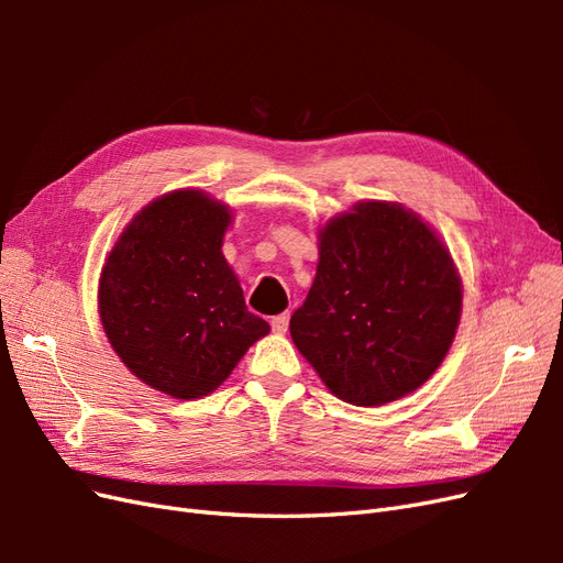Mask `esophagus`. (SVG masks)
<instances>
[{
  "label": "esophagus",
  "mask_w": 563,
  "mask_h": 563,
  "mask_svg": "<svg viewBox=\"0 0 563 563\" xmlns=\"http://www.w3.org/2000/svg\"><path fill=\"white\" fill-rule=\"evenodd\" d=\"M272 331L275 333H286V329H288V312H282V314H277V317H272Z\"/></svg>",
  "instance_id": "34e87169"
}]
</instances>
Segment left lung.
I'll return each instance as SVG.
<instances>
[{"mask_svg": "<svg viewBox=\"0 0 563 563\" xmlns=\"http://www.w3.org/2000/svg\"><path fill=\"white\" fill-rule=\"evenodd\" d=\"M463 288L451 253L399 203L362 201L319 236L291 338L338 399L380 406L418 389L455 338Z\"/></svg>", "mask_w": 563, "mask_h": 563, "instance_id": "obj_1", "label": "left lung"}]
</instances>
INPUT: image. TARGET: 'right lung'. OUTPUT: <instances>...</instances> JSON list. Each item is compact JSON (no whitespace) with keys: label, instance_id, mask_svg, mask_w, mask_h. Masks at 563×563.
Masks as SVG:
<instances>
[{"label":"right lung","instance_id":"right-lung-1","mask_svg":"<svg viewBox=\"0 0 563 563\" xmlns=\"http://www.w3.org/2000/svg\"><path fill=\"white\" fill-rule=\"evenodd\" d=\"M230 220L199 190L168 192L133 218L100 275L110 345L135 378L176 399L209 395L269 331L220 251Z\"/></svg>","mask_w":563,"mask_h":563}]
</instances>
